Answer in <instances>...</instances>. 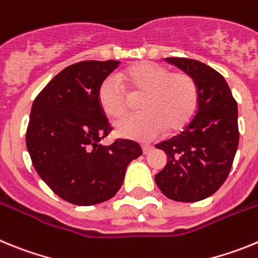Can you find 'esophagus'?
<instances>
[{
  "label": "esophagus",
  "mask_w": 258,
  "mask_h": 258,
  "mask_svg": "<svg viewBox=\"0 0 258 258\" xmlns=\"http://www.w3.org/2000/svg\"><path fill=\"white\" fill-rule=\"evenodd\" d=\"M151 150H152V146H149V145H143L142 146V151H143V154H145V155L149 154Z\"/></svg>",
  "instance_id": "obj_1"
}]
</instances>
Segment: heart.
<instances>
[{
	"label": "heart",
	"instance_id": "b5f03b06",
	"mask_svg": "<svg viewBox=\"0 0 258 258\" xmlns=\"http://www.w3.org/2000/svg\"><path fill=\"white\" fill-rule=\"evenodd\" d=\"M142 95L143 112L116 122V132L125 138L151 141L164 132L183 129L192 120L199 104V89L191 75L172 71L152 61H140L120 75H111L98 88V103L108 117L120 118L129 111L131 95Z\"/></svg>",
	"mask_w": 258,
	"mask_h": 258
}]
</instances>
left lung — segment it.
Listing matches in <instances>:
<instances>
[{"label":"left lung","mask_w":258,"mask_h":258,"mask_svg":"<svg viewBox=\"0 0 258 258\" xmlns=\"http://www.w3.org/2000/svg\"><path fill=\"white\" fill-rule=\"evenodd\" d=\"M191 75L199 89V104L183 131L156 145L168 163L155 181L175 202L192 203L211 197L226 181L239 143L238 104L222 75L202 61L166 58Z\"/></svg>","instance_id":"8db88e82"}]
</instances>
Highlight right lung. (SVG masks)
Here are the masks:
<instances>
[{
	"mask_svg": "<svg viewBox=\"0 0 258 258\" xmlns=\"http://www.w3.org/2000/svg\"><path fill=\"white\" fill-rule=\"evenodd\" d=\"M118 60H84L68 66L32 104L26 141L38 175L63 200L93 206L111 199L125 170L142 155L134 141L102 146L112 126L98 103V88Z\"/></svg>",
	"mask_w": 258,
	"mask_h": 258,
	"instance_id": "right-lung-1",
	"label": "right lung"
}]
</instances>
